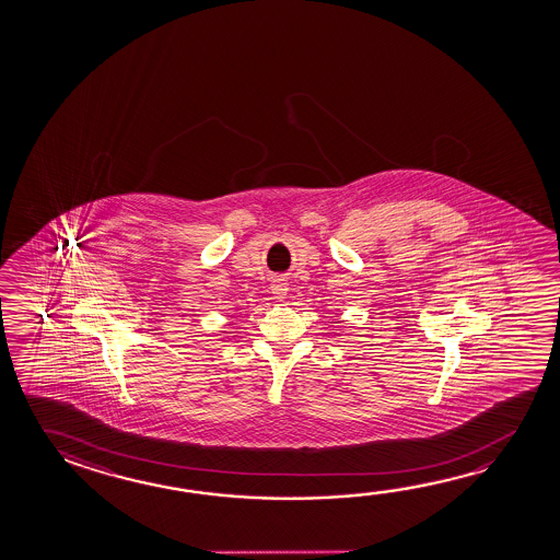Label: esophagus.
<instances>
[{"label": "esophagus", "mask_w": 560, "mask_h": 560, "mask_svg": "<svg viewBox=\"0 0 560 560\" xmlns=\"http://www.w3.org/2000/svg\"><path fill=\"white\" fill-rule=\"evenodd\" d=\"M287 291H289V283L284 279H273L271 293L276 294L277 301H283L284 296H287Z\"/></svg>", "instance_id": "esophagus-1"}]
</instances>
